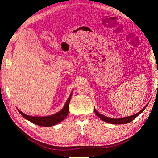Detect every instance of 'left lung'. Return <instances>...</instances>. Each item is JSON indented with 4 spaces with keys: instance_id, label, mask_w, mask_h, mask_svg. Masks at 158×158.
Here are the masks:
<instances>
[{
    "instance_id": "obj_1",
    "label": "left lung",
    "mask_w": 158,
    "mask_h": 158,
    "mask_svg": "<svg viewBox=\"0 0 158 158\" xmlns=\"http://www.w3.org/2000/svg\"><path fill=\"white\" fill-rule=\"evenodd\" d=\"M144 109H145V107L141 109L140 111H139L138 113L134 114L133 116H127L125 118H109L107 116H104V115L98 113V112L96 111L95 107H94V111L96 116H98L99 118H100L102 121L109 123H111V124L120 125V124H125V123H130L131 121H133L134 119L136 118V117H137L138 115H139L141 113H142L143 111L144 110Z\"/></svg>"
}]
</instances>
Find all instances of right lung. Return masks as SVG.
I'll list each match as a JSON object with an SVG mask.
<instances>
[{
	"mask_svg": "<svg viewBox=\"0 0 158 158\" xmlns=\"http://www.w3.org/2000/svg\"><path fill=\"white\" fill-rule=\"evenodd\" d=\"M72 96V93L69 95L68 100H67L65 104V106H63V108L61 109L60 111L57 112L53 115H50L48 116H28L23 114V112H21L20 110L18 111L21 114L25 119L28 120L33 123L40 125V126H44V127H51L53 125H55L58 123H59L60 122L63 121L64 119L65 118L66 116H68V112H69V101H70Z\"/></svg>",
	"mask_w": 158,
	"mask_h": 158,
	"instance_id": "1",
	"label": "right lung"
}]
</instances>
